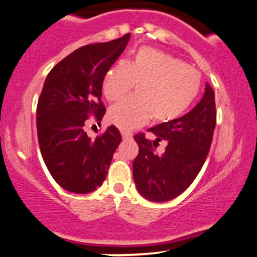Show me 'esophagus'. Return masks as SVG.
Here are the masks:
<instances>
[{
  "mask_svg": "<svg viewBox=\"0 0 257 257\" xmlns=\"http://www.w3.org/2000/svg\"><path fill=\"white\" fill-rule=\"evenodd\" d=\"M120 134H122V138L124 140H129V139H132V137H133L132 133H129V132H125V131L120 132Z\"/></svg>",
  "mask_w": 257,
  "mask_h": 257,
  "instance_id": "34e87169",
  "label": "esophagus"
}]
</instances>
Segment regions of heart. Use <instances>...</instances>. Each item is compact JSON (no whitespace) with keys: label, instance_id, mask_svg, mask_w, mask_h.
I'll list each match as a JSON object with an SVG mask.
<instances>
[{"label":"heart","instance_id":"1","mask_svg":"<svg viewBox=\"0 0 257 257\" xmlns=\"http://www.w3.org/2000/svg\"><path fill=\"white\" fill-rule=\"evenodd\" d=\"M137 84V92L108 109V119L123 131L143 125L154 117L159 123L178 119L200 91L199 72L162 51L142 47L131 62L118 61L102 80L108 101L122 98Z\"/></svg>","mask_w":257,"mask_h":257}]
</instances>
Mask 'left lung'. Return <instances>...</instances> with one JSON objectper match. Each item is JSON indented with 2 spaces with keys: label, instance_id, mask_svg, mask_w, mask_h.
Wrapping results in <instances>:
<instances>
[{
  "label": "left lung",
  "instance_id": "1",
  "mask_svg": "<svg viewBox=\"0 0 257 257\" xmlns=\"http://www.w3.org/2000/svg\"><path fill=\"white\" fill-rule=\"evenodd\" d=\"M216 126L215 91L208 83L201 101L178 119L148 129L155 140L137 134L139 154L133 162L135 185L145 199L154 202L170 201L196 178L206 160ZM165 140L166 150L160 157L152 146Z\"/></svg>",
  "mask_w": 257,
  "mask_h": 257
}]
</instances>
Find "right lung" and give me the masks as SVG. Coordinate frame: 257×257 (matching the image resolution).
I'll use <instances>...</instances> for the list:
<instances>
[{
  "instance_id": "obj_1",
  "label": "right lung",
  "mask_w": 257,
  "mask_h": 257,
  "mask_svg": "<svg viewBox=\"0 0 257 257\" xmlns=\"http://www.w3.org/2000/svg\"><path fill=\"white\" fill-rule=\"evenodd\" d=\"M131 34L86 45L56 64L45 80L36 109L42 159L52 178L75 194L96 190L105 180L122 135L109 125L95 140L84 131L89 114L102 120V80L122 55Z\"/></svg>"
}]
</instances>
